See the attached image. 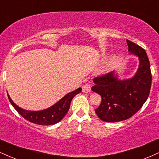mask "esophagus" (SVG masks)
Wrapping results in <instances>:
<instances>
[{"mask_svg":"<svg viewBox=\"0 0 159 159\" xmlns=\"http://www.w3.org/2000/svg\"><path fill=\"white\" fill-rule=\"evenodd\" d=\"M91 84L90 83H87L85 84L82 87V91H83L84 93H90L91 91Z\"/></svg>","mask_w":159,"mask_h":159,"instance_id":"obj_1","label":"esophagus"}]
</instances>
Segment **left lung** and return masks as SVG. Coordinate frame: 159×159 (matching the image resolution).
<instances>
[{
	"label": "left lung",
	"instance_id": "left-lung-1",
	"mask_svg": "<svg viewBox=\"0 0 159 159\" xmlns=\"http://www.w3.org/2000/svg\"><path fill=\"white\" fill-rule=\"evenodd\" d=\"M126 41L129 52L139 59L135 75L132 78L120 80L111 72L93 79L92 90L102 97L95 112L105 122L115 123L132 117L141 108L150 92L152 75L147 53L139 45Z\"/></svg>",
	"mask_w": 159,
	"mask_h": 159
}]
</instances>
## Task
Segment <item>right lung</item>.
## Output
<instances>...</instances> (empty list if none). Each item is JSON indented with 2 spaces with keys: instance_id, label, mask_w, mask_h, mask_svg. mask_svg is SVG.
<instances>
[{
  "instance_id": "1",
  "label": "right lung",
  "mask_w": 159,
  "mask_h": 159,
  "mask_svg": "<svg viewBox=\"0 0 159 159\" xmlns=\"http://www.w3.org/2000/svg\"><path fill=\"white\" fill-rule=\"evenodd\" d=\"M81 92V88L79 87L77 90L69 93L60 101H58L57 102L48 108L37 111H27L21 108L12 102L9 94H7V96H8L9 100L14 108L25 120H28L29 122H31L33 123L38 124V125H48L59 123L64 117L65 115L68 112L72 98L75 95L80 93Z\"/></svg>"
}]
</instances>
